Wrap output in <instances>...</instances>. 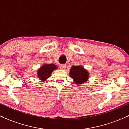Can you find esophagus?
Segmentation results:
<instances>
[{"mask_svg": "<svg viewBox=\"0 0 129 129\" xmlns=\"http://www.w3.org/2000/svg\"><path fill=\"white\" fill-rule=\"evenodd\" d=\"M66 64H61L59 65V68L60 69H62V70H64V69L66 68Z\"/></svg>", "mask_w": 129, "mask_h": 129, "instance_id": "obj_1", "label": "esophagus"}]
</instances>
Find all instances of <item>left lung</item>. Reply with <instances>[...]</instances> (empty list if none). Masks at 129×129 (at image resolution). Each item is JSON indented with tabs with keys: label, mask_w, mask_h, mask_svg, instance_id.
<instances>
[{
	"label": "left lung",
	"mask_w": 129,
	"mask_h": 129,
	"mask_svg": "<svg viewBox=\"0 0 129 129\" xmlns=\"http://www.w3.org/2000/svg\"><path fill=\"white\" fill-rule=\"evenodd\" d=\"M70 76L74 79L76 84H81L86 82L88 79V73L84 68L80 66H73L70 71Z\"/></svg>",
	"instance_id": "obj_1"
}]
</instances>
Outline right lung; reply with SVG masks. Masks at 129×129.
Instances as JSON below:
<instances>
[{
    "instance_id": "1",
    "label": "right lung",
    "mask_w": 129,
    "mask_h": 129,
    "mask_svg": "<svg viewBox=\"0 0 129 129\" xmlns=\"http://www.w3.org/2000/svg\"><path fill=\"white\" fill-rule=\"evenodd\" d=\"M56 66L55 64H45L38 71V77L40 79L45 81L51 76V74L56 69Z\"/></svg>"
}]
</instances>
